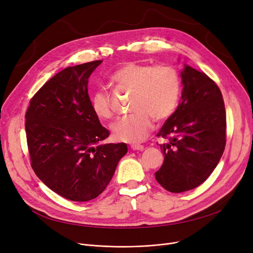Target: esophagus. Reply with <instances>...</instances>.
<instances>
[{
  "instance_id": "34e87169",
  "label": "esophagus",
  "mask_w": 253,
  "mask_h": 253,
  "mask_svg": "<svg viewBox=\"0 0 253 253\" xmlns=\"http://www.w3.org/2000/svg\"><path fill=\"white\" fill-rule=\"evenodd\" d=\"M131 150H133V151H142V150H143V145H140V144H132V145H131Z\"/></svg>"
}]
</instances>
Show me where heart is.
Masks as SVG:
<instances>
[{
	"instance_id": "b5f03b06",
	"label": "heart",
	"mask_w": 253,
	"mask_h": 253,
	"mask_svg": "<svg viewBox=\"0 0 253 253\" xmlns=\"http://www.w3.org/2000/svg\"><path fill=\"white\" fill-rule=\"evenodd\" d=\"M113 81L133 91L131 110L134 112L119 118L112 125L113 136L118 141L141 142L147 138L156 121H164L174 113L178 104L181 81L178 72L167 64L152 65L144 62L123 63L112 75ZM91 109L100 120H109L114 111L112 98L103 89L91 96Z\"/></svg>"
}]
</instances>
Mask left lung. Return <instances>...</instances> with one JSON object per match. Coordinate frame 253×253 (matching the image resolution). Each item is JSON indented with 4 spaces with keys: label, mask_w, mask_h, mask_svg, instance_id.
I'll return each instance as SVG.
<instances>
[{
    "label": "left lung",
    "mask_w": 253,
    "mask_h": 253,
    "mask_svg": "<svg viewBox=\"0 0 253 253\" xmlns=\"http://www.w3.org/2000/svg\"><path fill=\"white\" fill-rule=\"evenodd\" d=\"M177 109L157 136L164 162L155 177L171 193H181L203 183L217 166L225 147V110L218 86L204 73L184 64Z\"/></svg>",
    "instance_id": "1"
}]
</instances>
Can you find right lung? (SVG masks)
<instances>
[{"label":"right lung","instance_id":"right-lung-1","mask_svg":"<svg viewBox=\"0 0 253 253\" xmlns=\"http://www.w3.org/2000/svg\"><path fill=\"white\" fill-rule=\"evenodd\" d=\"M101 62L69 66L56 74L34 95L25 114L35 173L71 201L98 197L128 151L126 143H100L110 132L91 109L88 79Z\"/></svg>","mask_w":253,"mask_h":253}]
</instances>
